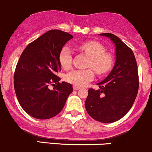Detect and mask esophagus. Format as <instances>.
Returning <instances> with one entry per match:
<instances>
[{
	"mask_svg": "<svg viewBox=\"0 0 152 152\" xmlns=\"http://www.w3.org/2000/svg\"><path fill=\"white\" fill-rule=\"evenodd\" d=\"M73 88H74V90H78V89H80V87L79 86H73Z\"/></svg>",
	"mask_w": 152,
	"mask_h": 152,
	"instance_id": "esophagus-1",
	"label": "esophagus"
}]
</instances>
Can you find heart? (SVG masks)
Here are the masks:
<instances>
[{"mask_svg":"<svg viewBox=\"0 0 152 152\" xmlns=\"http://www.w3.org/2000/svg\"><path fill=\"white\" fill-rule=\"evenodd\" d=\"M78 49L89 58L87 67L94 69L98 75H105L112 69L114 58L112 54L106 52V48L101 43L91 40L81 43ZM59 63L64 69H69L72 66V54L71 49L67 46H64L60 52ZM92 70L73 69L66 75L65 80L76 86H83L94 79V74Z\"/></svg>","mask_w":152,"mask_h":152,"instance_id":"obj_1","label":"heart"}]
</instances>
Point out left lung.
<instances>
[{"label": "left lung", "instance_id": "8db88e82", "mask_svg": "<svg viewBox=\"0 0 152 152\" xmlns=\"http://www.w3.org/2000/svg\"><path fill=\"white\" fill-rule=\"evenodd\" d=\"M106 36L116 46L115 66L106 79L98 83L99 89H88L85 107L95 121L113 123L130 110L139 88L137 64L132 49L119 37L111 33Z\"/></svg>", "mask_w": 152, "mask_h": 152}]
</instances>
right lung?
<instances>
[{
    "label": "right lung",
    "mask_w": 152,
    "mask_h": 152,
    "mask_svg": "<svg viewBox=\"0 0 152 152\" xmlns=\"http://www.w3.org/2000/svg\"><path fill=\"white\" fill-rule=\"evenodd\" d=\"M73 36L52 29L30 43L22 52L14 74V87L20 106L36 119H49L61 112L72 92L69 83H60L59 54ZM49 85H54L53 90Z\"/></svg>",
    "instance_id": "right-lung-1"
}]
</instances>
